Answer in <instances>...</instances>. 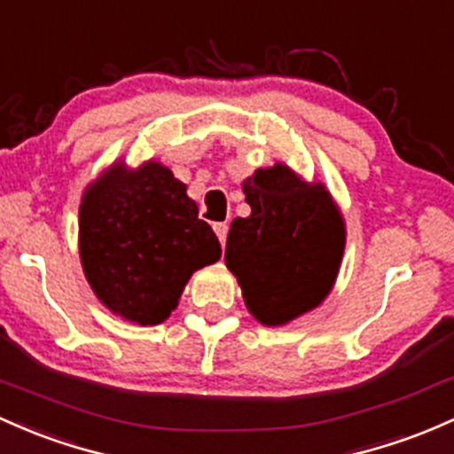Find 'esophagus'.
Returning a JSON list of instances; mask_svg holds the SVG:
<instances>
[{"label":"esophagus","mask_w":454,"mask_h":454,"mask_svg":"<svg viewBox=\"0 0 454 454\" xmlns=\"http://www.w3.org/2000/svg\"><path fill=\"white\" fill-rule=\"evenodd\" d=\"M214 231H216V236H218V240H221V245H225L227 231H229L227 223H216V225H214Z\"/></svg>","instance_id":"esophagus-1"}]
</instances>
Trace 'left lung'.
<instances>
[{
    "mask_svg": "<svg viewBox=\"0 0 454 454\" xmlns=\"http://www.w3.org/2000/svg\"><path fill=\"white\" fill-rule=\"evenodd\" d=\"M251 214L233 218L225 264L257 323L284 326L316 309L333 290L346 225L323 182L287 164L257 168L242 182Z\"/></svg>",
    "mask_w": 454,
    "mask_h": 454,
    "instance_id": "8db88e82",
    "label": "left lung"
}]
</instances>
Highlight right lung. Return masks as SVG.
Wrapping results in <instances>:
<instances>
[{"label":"right lung","mask_w":454,"mask_h":454,"mask_svg":"<svg viewBox=\"0 0 454 454\" xmlns=\"http://www.w3.org/2000/svg\"><path fill=\"white\" fill-rule=\"evenodd\" d=\"M77 245L99 303L140 326L164 323L192 272L221 260L186 184L158 160L136 168L116 160L92 179L82 194Z\"/></svg>","instance_id":"right-lung-1"}]
</instances>
